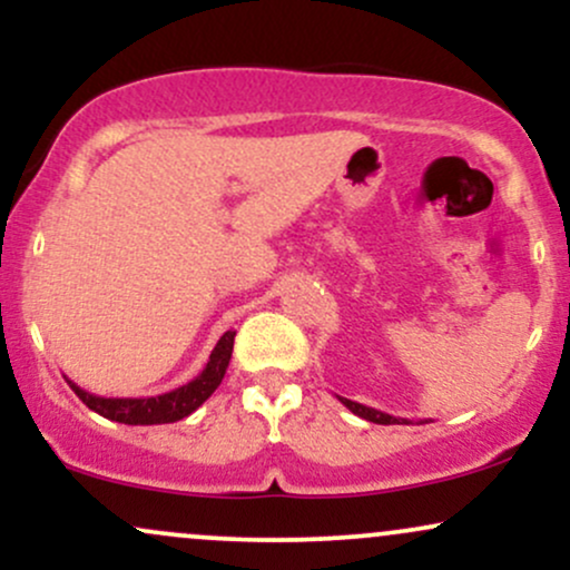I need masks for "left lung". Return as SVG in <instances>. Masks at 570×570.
Wrapping results in <instances>:
<instances>
[{
	"instance_id": "8db88e82",
	"label": "left lung",
	"mask_w": 570,
	"mask_h": 570,
	"mask_svg": "<svg viewBox=\"0 0 570 570\" xmlns=\"http://www.w3.org/2000/svg\"><path fill=\"white\" fill-rule=\"evenodd\" d=\"M340 402L345 404V407H348L353 415H358V417H364V421H370V423H381V426H391V423H410L407 417H394V415H389V412H381V410H375V407H367V404H358V402H351V399H343V396H337ZM423 423V421H421Z\"/></svg>"
}]
</instances>
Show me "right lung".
Instances as JSON below:
<instances>
[{"mask_svg": "<svg viewBox=\"0 0 570 570\" xmlns=\"http://www.w3.org/2000/svg\"><path fill=\"white\" fill-rule=\"evenodd\" d=\"M233 340H235V332L233 330L225 332V335L219 337V343L214 345L212 356H208L206 367H203L198 377H193V381L179 385V389L166 391V394H158V396H139V399L96 396L90 394V391L80 389L75 381H69V377L67 383L90 410L98 412V415L109 417V421L128 423V426H158V423H176L181 421V417H187L189 412L198 410L200 404L219 389L222 377H225L227 364H230V356H233Z\"/></svg>", "mask_w": 570, "mask_h": 570, "instance_id": "1", "label": "right lung"}]
</instances>
